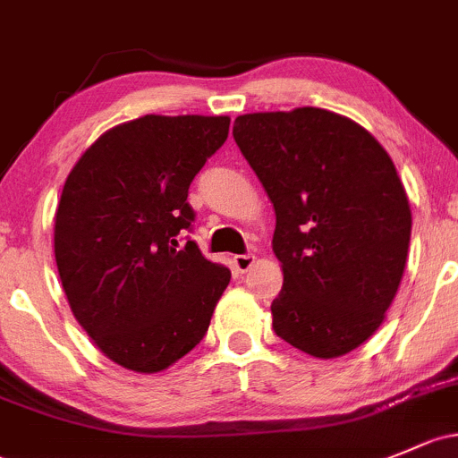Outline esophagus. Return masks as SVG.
<instances>
[{"label": "esophagus", "mask_w": 458, "mask_h": 458, "mask_svg": "<svg viewBox=\"0 0 458 458\" xmlns=\"http://www.w3.org/2000/svg\"><path fill=\"white\" fill-rule=\"evenodd\" d=\"M254 254H234L233 257V263H234V269H237V272H248L250 267H252V263H254Z\"/></svg>", "instance_id": "obj_1"}]
</instances>
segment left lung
<instances>
[{"label":"left lung","instance_id":"1","mask_svg":"<svg viewBox=\"0 0 458 458\" xmlns=\"http://www.w3.org/2000/svg\"><path fill=\"white\" fill-rule=\"evenodd\" d=\"M233 136L276 213L274 331L322 360L358 349L384 322L411 243L393 160L367 129L318 107L239 115Z\"/></svg>","mask_w":458,"mask_h":458}]
</instances>
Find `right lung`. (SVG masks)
Masks as SVG:
<instances>
[{"label": "right lung", "instance_id": "obj_1", "mask_svg": "<svg viewBox=\"0 0 458 458\" xmlns=\"http://www.w3.org/2000/svg\"><path fill=\"white\" fill-rule=\"evenodd\" d=\"M228 115H156L109 129L67 175L55 216L61 285L120 367L157 373L206 335L230 269L180 233L189 186L228 138Z\"/></svg>", "mask_w": 458, "mask_h": 458}]
</instances>
